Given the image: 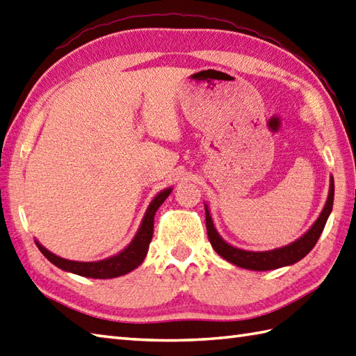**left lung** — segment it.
I'll return each mask as SVG.
<instances>
[{
    "label": "left lung",
    "mask_w": 356,
    "mask_h": 356,
    "mask_svg": "<svg viewBox=\"0 0 356 356\" xmlns=\"http://www.w3.org/2000/svg\"><path fill=\"white\" fill-rule=\"evenodd\" d=\"M334 193H335L334 177L330 176L326 205H324L323 211L320 213L318 218L314 222V225L300 238L292 241V243L282 248L270 249V251H246V249H240L237 246H232L231 243H228V241H226L216 229L213 217H211V213H209V207L205 203L207 231H208V238L211 241V246L214 248V251L220 255L222 259L243 269L270 270V269H278L283 266H291V264L305 259V257L312 251V248L315 246L316 241H318L324 226H326L327 218L332 213V207H334Z\"/></svg>",
    "instance_id": "1"
}]
</instances>
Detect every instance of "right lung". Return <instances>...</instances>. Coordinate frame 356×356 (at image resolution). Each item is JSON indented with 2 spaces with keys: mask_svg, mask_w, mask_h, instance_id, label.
Masks as SVG:
<instances>
[{
  "mask_svg": "<svg viewBox=\"0 0 356 356\" xmlns=\"http://www.w3.org/2000/svg\"><path fill=\"white\" fill-rule=\"evenodd\" d=\"M171 191L172 188L170 186L154 195L153 200L149 202L145 214L142 217V222L139 225L138 232L134 234L133 240L122 249V251H119L118 254L111 257H107V259L104 260H99V261L67 260V259H63V257L50 252L49 249H45L36 238H35V243L38 249L44 254L45 259L65 272H72V274H76L81 277L99 278V280L125 275L128 272H131L138 266H140L142 261L145 260L151 238H153L156 211L166 200V197L171 194Z\"/></svg>",
  "mask_w": 356,
  "mask_h": 356,
  "instance_id": "right-lung-1",
  "label": "right lung"
}]
</instances>
